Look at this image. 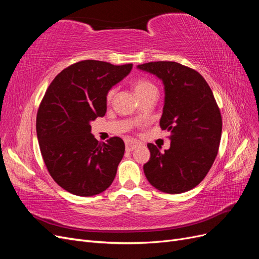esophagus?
<instances>
[{
    "mask_svg": "<svg viewBox=\"0 0 259 259\" xmlns=\"http://www.w3.org/2000/svg\"><path fill=\"white\" fill-rule=\"evenodd\" d=\"M143 144L136 142V140H127L126 142V151H133L134 149H136L137 147L142 146Z\"/></svg>",
    "mask_w": 259,
    "mask_h": 259,
    "instance_id": "1",
    "label": "esophagus"
}]
</instances>
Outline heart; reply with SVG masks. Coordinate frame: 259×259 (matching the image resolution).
I'll list each match as a JSON object with an SVG mask.
<instances>
[{
  "label": "heart",
  "mask_w": 259,
  "mask_h": 259,
  "mask_svg": "<svg viewBox=\"0 0 259 259\" xmlns=\"http://www.w3.org/2000/svg\"><path fill=\"white\" fill-rule=\"evenodd\" d=\"M134 90H135V93L137 94L138 97L144 96L148 93H152V92L158 93V89H156V86L152 82L145 80V79L137 80L134 83ZM114 93H115L114 89H111L110 91H109L107 93V100H111V98L114 95Z\"/></svg>",
  "instance_id": "b5f03b06"
}]
</instances>
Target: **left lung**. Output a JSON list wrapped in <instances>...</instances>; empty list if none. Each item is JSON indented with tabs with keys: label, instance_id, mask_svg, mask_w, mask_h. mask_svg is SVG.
I'll use <instances>...</instances> for the list:
<instances>
[{
	"label": "left lung",
	"instance_id": "1",
	"mask_svg": "<svg viewBox=\"0 0 259 259\" xmlns=\"http://www.w3.org/2000/svg\"><path fill=\"white\" fill-rule=\"evenodd\" d=\"M155 74L165 90L160 126L169 132L170 148L148 144L145 175L156 189L182 193L197 187L210 169L221 144L223 120L209 85L198 71L175 61L138 65Z\"/></svg>",
	"mask_w": 259,
	"mask_h": 259
}]
</instances>
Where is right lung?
Listing matches in <instances>:
<instances>
[{
	"label": "right lung",
	"mask_w": 259,
	"mask_h": 259,
	"mask_svg": "<svg viewBox=\"0 0 259 259\" xmlns=\"http://www.w3.org/2000/svg\"><path fill=\"white\" fill-rule=\"evenodd\" d=\"M132 68L82 60L62 70L46 91L36 114L38 146L50 175L66 191L92 197L112 184L124 142L99 143L90 123L106 114L107 93Z\"/></svg>",
	"instance_id": "add662e5"
}]
</instances>
